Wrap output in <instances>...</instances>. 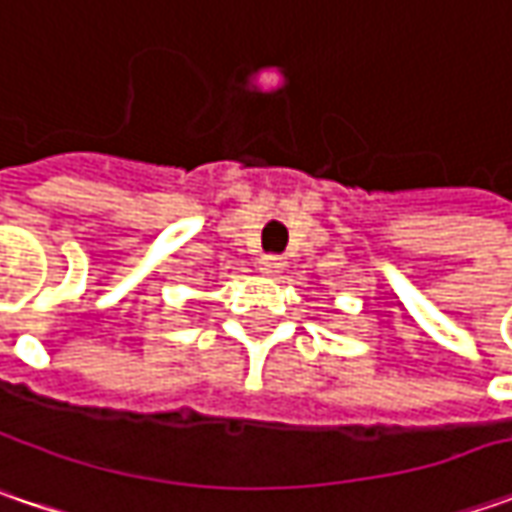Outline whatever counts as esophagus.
<instances>
[{"mask_svg":"<svg viewBox=\"0 0 512 512\" xmlns=\"http://www.w3.org/2000/svg\"><path fill=\"white\" fill-rule=\"evenodd\" d=\"M285 267L287 262L282 256H262V259H259V270H262L265 276H279Z\"/></svg>","mask_w":512,"mask_h":512,"instance_id":"esophagus-1","label":"esophagus"}]
</instances>
